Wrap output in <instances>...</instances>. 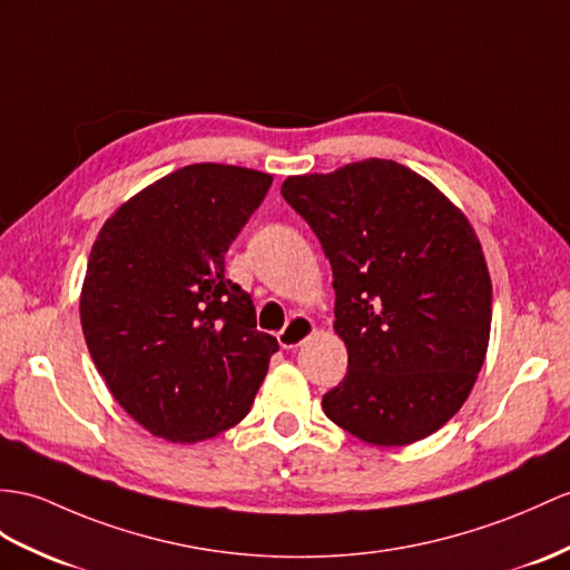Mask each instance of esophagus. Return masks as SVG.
Instances as JSON below:
<instances>
[{
  "label": "esophagus",
  "mask_w": 570,
  "mask_h": 570,
  "mask_svg": "<svg viewBox=\"0 0 570 570\" xmlns=\"http://www.w3.org/2000/svg\"><path fill=\"white\" fill-rule=\"evenodd\" d=\"M312 333H314V324L309 322L307 316H293L287 322V326L281 333H277V343H281L285 351L299 348V345L307 341Z\"/></svg>",
  "instance_id": "obj_1"
}]
</instances>
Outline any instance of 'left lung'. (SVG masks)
<instances>
[{"mask_svg":"<svg viewBox=\"0 0 570 570\" xmlns=\"http://www.w3.org/2000/svg\"><path fill=\"white\" fill-rule=\"evenodd\" d=\"M333 271L348 372L324 413L357 440L401 448L462 409L491 336V275L474 227L421 174L392 159L287 176Z\"/></svg>","mask_w":570,"mask_h":570,"instance_id":"obj_1","label":"left lung"}]
</instances>
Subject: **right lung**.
Returning a JSON list of instances; mask_svg holds the SVG:
<instances>
[{"label": "right lung", "mask_w": 570, "mask_h": 570, "mask_svg": "<svg viewBox=\"0 0 570 570\" xmlns=\"http://www.w3.org/2000/svg\"><path fill=\"white\" fill-rule=\"evenodd\" d=\"M271 184L244 166H184L125 200L91 246L81 331L110 394L151 435L190 445L254 404L277 341L256 331L225 254Z\"/></svg>", "instance_id": "1"}]
</instances>
